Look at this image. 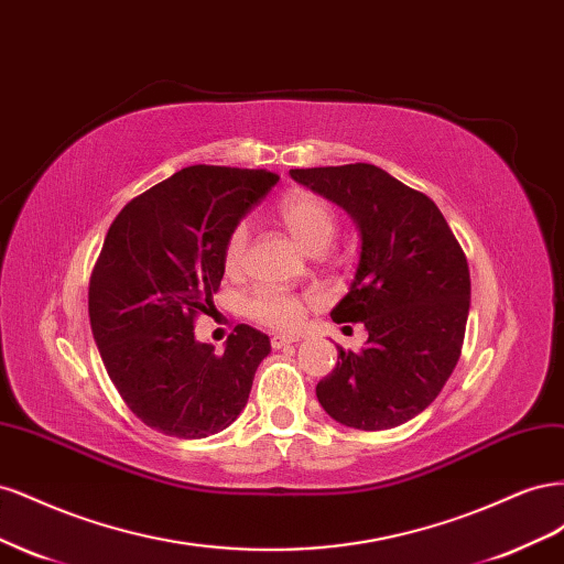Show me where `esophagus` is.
Wrapping results in <instances>:
<instances>
[{
    "label": "esophagus",
    "instance_id": "1",
    "mask_svg": "<svg viewBox=\"0 0 564 564\" xmlns=\"http://www.w3.org/2000/svg\"><path fill=\"white\" fill-rule=\"evenodd\" d=\"M296 340H299V336L280 334V336H272V338H270V346H272V350H280V348H284V346H289V344H296Z\"/></svg>",
    "mask_w": 564,
    "mask_h": 564
}]
</instances>
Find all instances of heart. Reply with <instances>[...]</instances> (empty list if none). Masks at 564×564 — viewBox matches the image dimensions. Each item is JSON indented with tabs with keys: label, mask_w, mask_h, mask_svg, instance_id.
<instances>
[{
	"label": "heart",
	"mask_w": 564,
	"mask_h": 564,
	"mask_svg": "<svg viewBox=\"0 0 564 564\" xmlns=\"http://www.w3.org/2000/svg\"><path fill=\"white\" fill-rule=\"evenodd\" d=\"M275 216L294 242L308 253H322L338 232V218L332 204L308 191H296L284 195L275 204ZM249 245V232L245 226H237L226 240L224 265L228 272L242 268ZM247 315L272 329H294L303 319V299L282 292L275 286H261L245 301Z\"/></svg>",
	"instance_id": "obj_1"
}]
</instances>
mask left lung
<instances>
[{
	"mask_svg": "<svg viewBox=\"0 0 564 564\" xmlns=\"http://www.w3.org/2000/svg\"><path fill=\"white\" fill-rule=\"evenodd\" d=\"M292 178L344 207L362 251L334 322H365L360 352L338 362L315 392L332 419L360 431L395 429L421 414L460 357L470 272L435 202L373 164L292 169Z\"/></svg>",
	"mask_w": 564,
	"mask_h": 564,
	"instance_id": "obj_1",
	"label": "left lung"
}]
</instances>
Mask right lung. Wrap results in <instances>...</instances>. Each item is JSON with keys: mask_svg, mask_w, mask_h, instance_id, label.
Returning <instances> with one entry per match:
<instances>
[{"mask_svg": "<svg viewBox=\"0 0 564 564\" xmlns=\"http://www.w3.org/2000/svg\"><path fill=\"white\" fill-rule=\"evenodd\" d=\"M278 174L185 166L117 214L89 282V319L108 377L150 429L209 437L240 416L270 352L263 332L237 324L224 352L195 340L214 311L224 249Z\"/></svg>", "mask_w": 564, "mask_h": 564, "instance_id": "right-lung-1", "label": "right lung"}]
</instances>
